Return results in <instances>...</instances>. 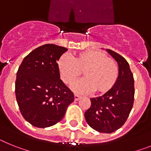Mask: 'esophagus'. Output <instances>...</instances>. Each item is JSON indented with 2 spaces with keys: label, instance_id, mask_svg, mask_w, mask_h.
Masks as SVG:
<instances>
[{
  "label": "esophagus",
  "instance_id": "1",
  "mask_svg": "<svg viewBox=\"0 0 151 151\" xmlns=\"http://www.w3.org/2000/svg\"><path fill=\"white\" fill-rule=\"evenodd\" d=\"M80 98H81V96H80L77 95V94H74V100L77 101L78 99H80Z\"/></svg>",
  "mask_w": 151,
  "mask_h": 151
}]
</instances>
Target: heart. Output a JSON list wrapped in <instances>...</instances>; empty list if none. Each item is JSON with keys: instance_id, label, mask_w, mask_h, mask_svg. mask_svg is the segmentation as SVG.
<instances>
[{"instance_id": "obj_1", "label": "heart", "mask_w": 151, "mask_h": 151, "mask_svg": "<svg viewBox=\"0 0 151 151\" xmlns=\"http://www.w3.org/2000/svg\"><path fill=\"white\" fill-rule=\"evenodd\" d=\"M58 68L61 81L70 84L83 72L85 78L71 86L75 93L86 94L96 91L105 94L112 90L117 82L119 68L115 61L104 52L86 50L74 58L63 55L58 61Z\"/></svg>"}]
</instances>
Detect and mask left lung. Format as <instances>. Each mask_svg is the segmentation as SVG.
Returning <instances> with one entry per match:
<instances>
[{"instance_id": "1", "label": "left lung", "mask_w": 151, "mask_h": 151, "mask_svg": "<svg viewBox=\"0 0 151 151\" xmlns=\"http://www.w3.org/2000/svg\"><path fill=\"white\" fill-rule=\"evenodd\" d=\"M106 52L118 63L117 82L106 93L90 98L91 106L84 113L87 124L101 133H112L122 126L133 106L134 96V81L128 61L113 51Z\"/></svg>"}]
</instances>
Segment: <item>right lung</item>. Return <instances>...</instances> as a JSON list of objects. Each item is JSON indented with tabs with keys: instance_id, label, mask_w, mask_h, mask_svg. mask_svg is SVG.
Here are the masks:
<instances>
[{
	"instance_id": "obj_1",
	"label": "right lung",
	"mask_w": 151,
	"mask_h": 151,
	"mask_svg": "<svg viewBox=\"0 0 151 151\" xmlns=\"http://www.w3.org/2000/svg\"><path fill=\"white\" fill-rule=\"evenodd\" d=\"M68 51L54 44L38 47L24 58L17 73L15 93L26 120L37 128L60 122L74 93L60 79L58 61Z\"/></svg>"
}]
</instances>
